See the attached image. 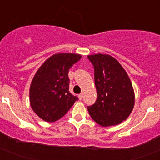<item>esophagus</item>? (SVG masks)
I'll return each mask as SVG.
<instances>
[{
  "mask_svg": "<svg viewBox=\"0 0 160 160\" xmlns=\"http://www.w3.org/2000/svg\"><path fill=\"white\" fill-rule=\"evenodd\" d=\"M78 97H79V99H80V100H82L83 97H84V93H80Z\"/></svg>",
  "mask_w": 160,
  "mask_h": 160,
  "instance_id": "esophagus-1",
  "label": "esophagus"
}]
</instances>
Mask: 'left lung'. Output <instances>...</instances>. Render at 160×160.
I'll return each instance as SVG.
<instances>
[{
  "mask_svg": "<svg viewBox=\"0 0 160 160\" xmlns=\"http://www.w3.org/2000/svg\"><path fill=\"white\" fill-rule=\"evenodd\" d=\"M95 69L97 100L88 111L103 127L120 124L129 116L134 105L131 80L116 59L105 54L88 55Z\"/></svg>",
  "mask_w": 160,
  "mask_h": 160,
  "instance_id": "left-lung-1",
  "label": "left lung"
}]
</instances>
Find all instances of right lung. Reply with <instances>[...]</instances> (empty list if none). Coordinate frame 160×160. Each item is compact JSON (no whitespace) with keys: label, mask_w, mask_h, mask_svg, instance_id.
Listing matches in <instances>:
<instances>
[{"label":"right lung","mask_w":160,"mask_h":160,"mask_svg":"<svg viewBox=\"0 0 160 160\" xmlns=\"http://www.w3.org/2000/svg\"><path fill=\"white\" fill-rule=\"evenodd\" d=\"M81 55L57 53L51 55L36 71L30 87V105L46 122L62 118L78 100L69 91L68 72Z\"/></svg>","instance_id":"obj_1"}]
</instances>
